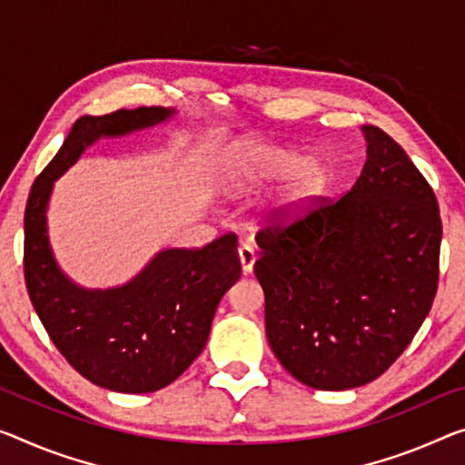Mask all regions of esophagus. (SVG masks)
I'll return each instance as SVG.
<instances>
[{"instance_id":"34e87169","label":"esophagus","mask_w":465,"mask_h":465,"mask_svg":"<svg viewBox=\"0 0 465 465\" xmlns=\"http://www.w3.org/2000/svg\"><path fill=\"white\" fill-rule=\"evenodd\" d=\"M239 262H241V270L242 274H252L253 272V263H255V252L252 245H241L239 247Z\"/></svg>"}]
</instances>
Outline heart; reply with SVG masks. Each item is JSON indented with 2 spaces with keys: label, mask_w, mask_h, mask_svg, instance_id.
I'll return each instance as SVG.
<instances>
[{
  "label": "heart",
  "mask_w": 465,
  "mask_h": 465,
  "mask_svg": "<svg viewBox=\"0 0 465 465\" xmlns=\"http://www.w3.org/2000/svg\"><path fill=\"white\" fill-rule=\"evenodd\" d=\"M220 184L228 195H252L282 183L266 220L295 224L313 210L332 184V166L324 155H310L297 147L263 141H239L220 158Z\"/></svg>",
  "instance_id": "heart-1"
}]
</instances>
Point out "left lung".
Returning a JSON list of instances; mask_svg holds the SVG:
<instances>
[{
	"mask_svg": "<svg viewBox=\"0 0 465 465\" xmlns=\"http://www.w3.org/2000/svg\"><path fill=\"white\" fill-rule=\"evenodd\" d=\"M366 163L339 202L257 234L266 337L299 382L347 391L410 345L439 284L437 197L403 147L361 126Z\"/></svg>",
	"mask_w": 465,
	"mask_h": 465,
	"instance_id": "obj_1",
	"label": "left lung"
}]
</instances>
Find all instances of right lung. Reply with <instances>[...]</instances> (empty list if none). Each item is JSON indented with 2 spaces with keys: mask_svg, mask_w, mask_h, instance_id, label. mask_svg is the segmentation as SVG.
Returning <instances> with one entry per match:
<instances>
[{
  "mask_svg": "<svg viewBox=\"0 0 465 465\" xmlns=\"http://www.w3.org/2000/svg\"><path fill=\"white\" fill-rule=\"evenodd\" d=\"M174 116L176 110L153 105L78 118L26 202L28 297L70 366L108 391H160L197 360L220 299L241 276L237 237L224 234L202 249H162L120 287L87 289L68 278L55 260L47 231L49 199L54 183L93 143L124 137Z\"/></svg>",
  "mask_w": 465,
  "mask_h": 465,
  "instance_id": "add662e5",
  "label": "right lung"
}]
</instances>
